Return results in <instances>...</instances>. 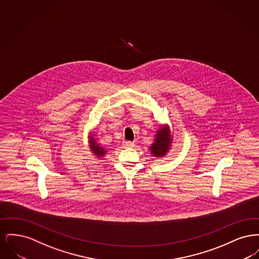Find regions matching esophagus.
<instances>
[{"mask_svg":"<svg viewBox=\"0 0 259 259\" xmlns=\"http://www.w3.org/2000/svg\"><path fill=\"white\" fill-rule=\"evenodd\" d=\"M122 145H123L124 148H133L135 146V143L128 141V142H123Z\"/></svg>","mask_w":259,"mask_h":259,"instance_id":"1","label":"esophagus"}]
</instances>
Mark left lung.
Here are the masks:
<instances>
[{"mask_svg":"<svg viewBox=\"0 0 259 259\" xmlns=\"http://www.w3.org/2000/svg\"><path fill=\"white\" fill-rule=\"evenodd\" d=\"M174 136L171 128L168 124L160 125L157 129L153 144L149 147V152L156 158H162L166 156L172 148Z\"/></svg>","mask_w":259,"mask_h":259,"instance_id":"left-lung-1","label":"left lung"}]
</instances>
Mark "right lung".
Segmentation results:
<instances>
[{
	"label": "right lung",
	"instance_id": "obj_1",
	"mask_svg": "<svg viewBox=\"0 0 259 259\" xmlns=\"http://www.w3.org/2000/svg\"><path fill=\"white\" fill-rule=\"evenodd\" d=\"M88 147L90 148V151L100 159H103L107 154V149L104 148L101 144L97 142V139L95 138L94 132H90L88 135Z\"/></svg>",
	"mask_w": 259,
	"mask_h": 259
}]
</instances>
